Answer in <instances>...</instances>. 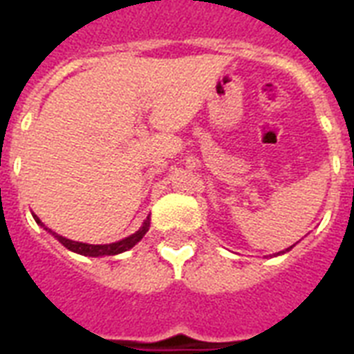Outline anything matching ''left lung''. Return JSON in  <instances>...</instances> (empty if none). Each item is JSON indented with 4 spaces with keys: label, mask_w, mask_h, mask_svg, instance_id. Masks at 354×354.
<instances>
[{
    "label": "left lung",
    "mask_w": 354,
    "mask_h": 354,
    "mask_svg": "<svg viewBox=\"0 0 354 354\" xmlns=\"http://www.w3.org/2000/svg\"><path fill=\"white\" fill-rule=\"evenodd\" d=\"M292 248V246H290ZM290 248H286V250H285V252H288V250H290ZM285 252H279V253H285Z\"/></svg>",
    "instance_id": "8db88e82"
}]
</instances>
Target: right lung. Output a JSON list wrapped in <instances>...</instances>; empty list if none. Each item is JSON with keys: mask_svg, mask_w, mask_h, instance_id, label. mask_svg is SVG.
I'll use <instances>...</instances> for the list:
<instances>
[{"mask_svg": "<svg viewBox=\"0 0 354 354\" xmlns=\"http://www.w3.org/2000/svg\"><path fill=\"white\" fill-rule=\"evenodd\" d=\"M32 216H35V221L38 222L40 226H44L38 216L36 215ZM149 227H150V218H147V221L143 222V226L139 227L138 232L133 233V235L127 236V239H122V241L112 242V244H86V242L69 241V239H66V236L58 235V233L51 232V230H47V227H44V230H47V232L51 233V235L55 236L60 244H64V246L68 248V250H71V252L80 253V255H88V257H102V255H118V253L127 252V250L133 248L139 241H141V239H143L145 233L149 232Z\"/></svg>", "mask_w": 354, "mask_h": 354, "instance_id": "1", "label": "right lung"}]
</instances>
